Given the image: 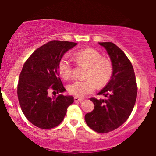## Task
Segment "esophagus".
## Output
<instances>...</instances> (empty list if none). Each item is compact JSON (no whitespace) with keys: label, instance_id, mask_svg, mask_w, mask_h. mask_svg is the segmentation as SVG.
<instances>
[{"label":"esophagus","instance_id":"1","mask_svg":"<svg viewBox=\"0 0 156 156\" xmlns=\"http://www.w3.org/2000/svg\"><path fill=\"white\" fill-rule=\"evenodd\" d=\"M74 100H75V102H82L84 100H83L82 98H79V97H75V98H74Z\"/></svg>","mask_w":156,"mask_h":156}]
</instances>
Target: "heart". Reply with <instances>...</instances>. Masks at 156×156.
Instances as JSON below:
<instances>
[{
  "instance_id": "heart-1",
  "label": "heart",
  "mask_w": 156,
  "mask_h": 156,
  "mask_svg": "<svg viewBox=\"0 0 156 156\" xmlns=\"http://www.w3.org/2000/svg\"><path fill=\"white\" fill-rule=\"evenodd\" d=\"M75 59L79 62L88 66L84 81H75L67 87L69 93L73 96L83 97L92 93L98 85L106 84L111 78L112 66L110 61L103 58L102 55L92 48L80 50L75 55ZM58 70L61 76L68 79L72 74V64L67 57L61 58L58 64Z\"/></svg>"
}]
</instances>
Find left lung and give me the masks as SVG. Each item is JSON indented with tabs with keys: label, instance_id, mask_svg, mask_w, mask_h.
Here are the masks:
<instances>
[{
	"label": "left lung",
	"instance_id": "8db88e82",
	"mask_svg": "<svg viewBox=\"0 0 156 156\" xmlns=\"http://www.w3.org/2000/svg\"><path fill=\"white\" fill-rule=\"evenodd\" d=\"M107 51L112 75L108 83L98 95L106 99L90 98L94 109L85 115V122L94 131L108 133L123 125L130 116L137 94L134 71L123 51L112 42L99 43Z\"/></svg>",
	"mask_w": 156,
	"mask_h": 156
}]
</instances>
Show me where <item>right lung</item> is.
Instances as JSON below:
<instances>
[{"mask_svg":"<svg viewBox=\"0 0 156 156\" xmlns=\"http://www.w3.org/2000/svg\"><path fill=\"white\" fill-rule=\"evenodd\" d=\"M76 45L74 42L51 41L34 51L23 66L17 87L19 102L26 119L39 128L58 126L73 103L72 96L50 97L48 91H66L59 77L58 64L65 53Z\"/></svg>","mask_w":156,"mask_h":156,"instance_id":"obj_1","label":"right lung"}]
</instances>
